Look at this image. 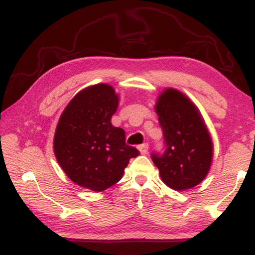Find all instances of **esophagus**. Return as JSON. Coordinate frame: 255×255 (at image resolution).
Returning a JSON list of instances; mask_svg holds the SVG:
<instances>
[{"mask_svg":"<svg viewBox=\"0 0 255 255\" xmlns=\"http://www.w3.org/2000/svg\"><path fill=\"white\" fill-rule=\"evenodd\" d=\"M139 150H140V152L142 153V155H145V153H148V150H149V145H148V143H143V144H140L139 147Z\"/></svg>","mask_w":255,"mask_h":255,"instance_id":"34e87169","label":"esophagus"}]
</instances>
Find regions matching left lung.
I'll list each match as a JSON object with an SVG mask.
<instances>
[{
	"label": "left lung",
	"instance_id": "1",
	"mask_svg": "<svg viewBox=\"0 0 255 255\" xmlns=\"http://www.w3.org/2000/svg\"><path fill=\"white\" fill-rule=\"evenodd\" d=\"M162 128L164 153L151 159L165 184L176 191L201 183L212 161V141L197 106L176 89L164 90L156 104Z\"/></svg>",
	"mask_w": 255,
	"mask_h": 255
}]
</instances>
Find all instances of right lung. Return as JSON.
Listing matches in <instances>:
<instances>
[{"instance_id": "obj_1", "label": "right lung", "mask_w": 255, "mask_h": 255, "mask_svg": "<svg viewBox=\"0 0 255 255\" xmlns=\"http://www.w3.org/2000/svg\"><path fill=\"white\" fill-rule=\"evenodd\" d=\"M119 96L99 83L78 93L58 120L54 152L63 172L79 186L102 192L122 178L139 150L125 143L123 128L113 127Z\"/></svg>"}]
</instances>
